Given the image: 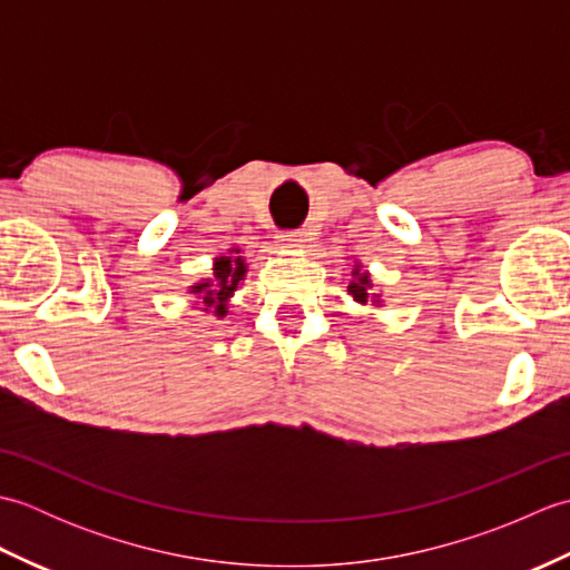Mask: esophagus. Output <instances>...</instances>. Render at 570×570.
Here are the masks:
<instances>
[{
  "label": "esophagus",
  "mask_w": 570,
  "mask_h": 570,
  "mask_svg": "<svg viewBox=\"0 0 570 570\" xmlns=\"http://www.w3.org/2000/svg\"><path fill=\"white\" fill-rule=\"evenodd\" d=\"M282 242L286 247H301L306 242V235L301 229H288V233L282 235Z\"/></svg>",
  "instance_id": "1"
}]
</instances>
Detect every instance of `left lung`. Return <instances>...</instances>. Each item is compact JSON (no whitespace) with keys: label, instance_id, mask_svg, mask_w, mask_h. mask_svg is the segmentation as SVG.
<instances>
[{"label":"left lung","instance_id":"left-lung-1","mask_svg":"<svg viewBox=\"0 0 570 570\" xmlns=\"http://www.w3.org/2000/svg\"><path fill=\"white\" fill-rule=\"evenodd\" d=\"M355 282H350V286H347V292L353 294V298L355 301H360V304H367V288H370V276L367 274H360V272H355Z\"/></svg>","mask_w":570,"mask_h":570}]
</instances>
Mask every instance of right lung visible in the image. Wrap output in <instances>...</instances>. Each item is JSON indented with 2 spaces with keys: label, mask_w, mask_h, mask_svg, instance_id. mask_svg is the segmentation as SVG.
I'll list each match as a JSON object with an SVG mask.
<instances>
[{
  "label": "right lung",
  "mask_w": 570,
  "mask_h": 570,
  "mask_svg": "<svg viewBox=\"0 0 570 570\" xmlns=\"http://www.w3.org/2000/svg\"><path fill=\"white\" fill-rule=\"evenodd\" d=\"M245 262H242V257H220L215 262V278H217V288L215 292H208L210 284H198L193 286V294H200L205 292L203 301L208 306L217 304L215 306V313L217 316H225V298L235 292V286L239 284V278L245 276Z\"/></svg>",
  "instance_id": "right-lung-1"
}]
</instances>
